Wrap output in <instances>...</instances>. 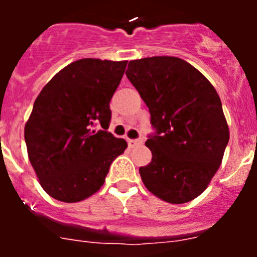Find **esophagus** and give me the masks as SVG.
<instances>
[{"instance_id":"1","label":"esophagus","mask_w":257,"mask_h":257,"mask_svg":"<svg viewBox=\"0 0 257 257\" xmlns=\"http://www.w3.org/2000/svg\"><path fill=\"white\" fill-rule=\"evenodd\" d=\"M127 143H128V145H130L131 148H134V147L142 145L143 144V139H128V140H127Z\"/></svg>"}]
</instances>
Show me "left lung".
Returning <instances> with one entry per match:
<instances>
[{"label":"left lung","instance_id":"8db88e82","mask_svg":"<svg viewBox=\"0 0 257 257\" xmlns=\"http://www.w3.org/2000/svg\"><path fill=\"white\" fill-rule=\"evenodd\" d=\"M126 76L149 108L152 162L139 172L162 201L187 203L203 193L221 165L229 128L216 90L175 56L131 60Z\"/></svg>","mask_w":257,"mask_h":257}]
</instances>
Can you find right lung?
<instances>
[{"instance_id":"right-lung-1","label":"right lung","mask_w":257,"mask_h":257,"mask_svg":"<svg viewBox=\"0 0 257 257\" xmlns=\"http://www.w3.org/2000/svg\"><path fill=\"white\" fill-rule=\"evenodd\" d=\"M126 65L127 60L79 59L52 77L36 99L24 139L41 187L52 198L74 203L92 196L127 148L106 131L109 103Z\"/></svg>"}]
</instances>
